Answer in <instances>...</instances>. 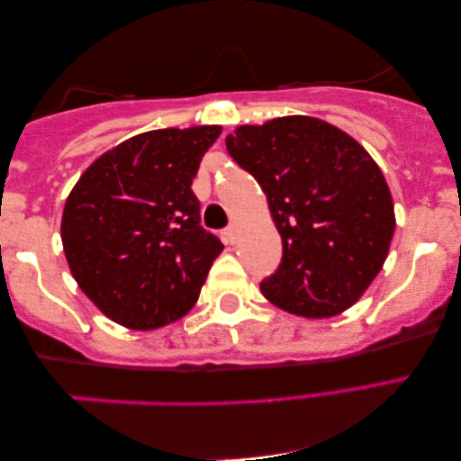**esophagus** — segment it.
Returning <instances> with one entry per match:
<instances>
[{
    "mask_svg": "<svg viewBox=\"0 0 461 461\" xmlns=\"http://www.w3.org/2000/svg\"><path fill=\"white\" fill-rule=\"evenodd\" d=\"M222 235H224V240H226V243H235L237 237H239V229H237V224H230L229 229H226V230L222 232Z\"/></svg>",
    "mask_w": 461,
    "mask_h": 461,
    "instance_id": "esophagus-1",
    "label": "esophagus"
}]
</instances>
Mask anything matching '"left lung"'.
Masks as SVG:
<instances>
[{
	"label": "left lung",
	"instance_id": "left-lung-1",
	"mask_svg": "<svg viewBox=\"0 0 461 461\" xmlns=\"http://www.w3.org/2000/svg\"><path fill=\"white\" fill-rule=\"evenodd\" d=\"M226 149L259 181L282 237V263L263 280V296L304 319H330L356 304L396 229L372 155L341 128L300 114L237 126Z\"/></svg>",
	"mask_w": 461,
	"mask_h": 461
}]
</instances>
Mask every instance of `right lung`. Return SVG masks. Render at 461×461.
I'll return each mask as SVG.
<instances>
[{
    "label": "right lung",
    "mask_w": 461,
    "mask_h": 461,
    "mask_svg": "<svg viewBox=\"0 0 461 461\" xmlns=\"http://www.w3.org/2000/svg\"><path fill=\"white\" fill-rule=\"evenodd\" d=\"M221 126L140 132L81 173L67 195L60 240L81 292L118 324L153 330L198 302L224 245L200 226L192 192Z\"/></svg>",
    "instance_id": "obj_1"
}]
</instances>
